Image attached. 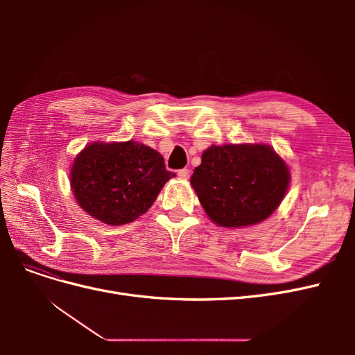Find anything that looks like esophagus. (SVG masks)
I'll list each match as a JSON object with an SVG mask.
<instances>
[{
    "label": "esophagus",
    "mask_w": 355,
    "mask_h": 355,
    "mask_svg": "<svg viewBox=\"0 0 355 355\" xmlns=\"http://www.w3.org/2000/svg\"><path fill=\"white\" fill-rule=\"evenodd\" d=\"M189 175H191V171H189L188 168H182V170L178 171V176H179L180 179H188Z\"/></svg>",
    "instance_id": "obj_1"
}]
</instances>
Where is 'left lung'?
I'll return each instance as SVG.
<instances>
[{
    "mask_svg": "<svg viewBox=\"0 0 355 355\" xmlns=\"http://www.w3.org/2000/svg\"><path fill=\"white\" fill-rule=\"evenodd\" d=\"M290 170L266 144L211 145L191 176L209 219L222 228L261 223L280 206Z\"/></svg>",
    "mask_w": 355,
    "mask_h": 355,
    "instance_id": "left-lung-1",
    "label": "left lung"
}]
</instances>
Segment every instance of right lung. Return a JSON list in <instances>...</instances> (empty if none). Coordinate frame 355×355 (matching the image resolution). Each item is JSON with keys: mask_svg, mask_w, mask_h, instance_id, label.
Wrapping results in <instances>:
<instances>
[{"mask_svg": "<svg viewBox=\"0 0 355 355\" xmlns=\"http://www.w3.org/2000/svg\"><path fill=\"white\" fill-rule=\"evenodd\" d=\"M175 176L166 170L163 155L132 139L89 144L75 157L69 182L85 213L116 227L146 213L166 182Z\"/></svg>", "mask_w": 355, "mask_h": 355, "instance_id": "1", "label": "right lung"}]
</instances>
